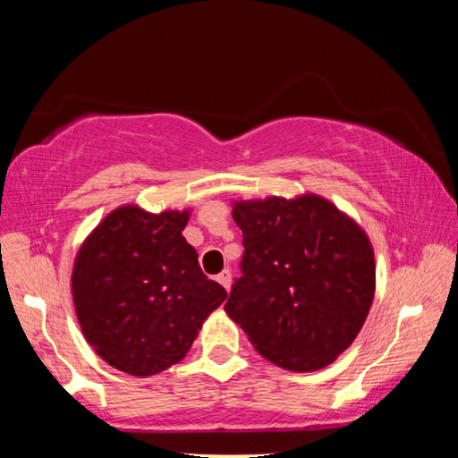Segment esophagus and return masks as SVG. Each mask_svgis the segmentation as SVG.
Here are the masks:
<instances>
[{"instance_id":"34e87169","label":"esophagus","mask_w":458,"mask_h":458,"mask_svg":"<svg viewBox=\"0 0 458 458\" xmlns=\"http://www.w3.org/2000/svg\"><path fill=\"white\" fill-rule=\"evenodd\" d=\"M216 281H218V283L224 286V289L230 291V286H232V273H230L228 268H224L222 273H220L218 276H216Z\"/></svg>"}]
</instances>
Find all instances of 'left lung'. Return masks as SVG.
<instances>
[{"label":"left lung","instance_id":"8db88e82","mask_svg":"<svg viewBox=\"0 0 458 458\" xmlns=\"http://www.w3.org/2000/svg\"><path fill=\"white\" fill-rule=\"evenodd\" d=\"M232 218L244 257L224 311L275 366L327 368L358 337L374 301L368 234L317 193L232 201Z\"/></svg>","mask_w":458,"mask_h":458}]
</instances>
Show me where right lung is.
<instances>
[{
  "label": "right lung",
  "instance_id": "right-lung-1",
  "mask_svg": "<svg viewBox=\"0 0 458 458\" xmlns=\"http://www.w3.org/2000/svg\"><path fill=\"white\" fill-rule=\"evenodd\" d=\"M190 210L119 206L84 238L72 301L84 339L114 369L147 377L190 352L228 293L198 265L182 230Z\"/></svg>",
  "mask_w": 458,
  "mask_h": 458
}]
</instances>
